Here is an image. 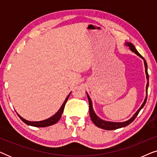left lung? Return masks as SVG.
Listing matches in <instances>:
<instances>
[{
	"instance_id": "obj_1",
	"label": "left lung",
	"mask_w": 157,
	"mask_h": 157,
	"mask_svg": "<svg viewBox=\"0 0 157 157\" xmlns=\"http://www.w3.org/2000/svg\"><path fill=\"white\" fill-rule=\"evenodd\" d=\"M126 45L129 46L130 49L133 51V52H134L136 55H138L139 57H141V59H144V62L145 68H146V74H147V79L149 80V74H148V71H147V61H145V59H144V57L142 56H141L140 53H139L138 51H137L136 49L135 48L134 45H133L132 44H131V43H126ZM148 86H149V82H147V96H146L144 101L142 105H141V106L139 109V110L137 111L136 113H135V114L133 116V117L131 118L129 120H128V121H124V122H121V123H116V122L105 121H103L102 119H99V118H98L97 116L95 114V113H94V111L93 110V107H92L91 100V98H90L89 96L87 94V97H88V99H89V114H90V117H91L92 121L94 122V124H95L96 126H98V127H99L101 128H103V129H105V130H114V129H117V128L125 127V126H128V124H130L132 121H134V120L136 119L137 115L139 114V111H140L141 109H142L144 106L146 102H147V99Z\"/></svg>"
}]
</instances>
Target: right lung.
<instances>
[{"instance_id":"obj_1","label":"right lung","mask_w":157,"mask_h":157,"mask_svg":"<svg viewBox=\"0 0 157 157\" xmlns=\"http://www.w3.org/2000/svg\"><path fill=\"white\" fill-rule=\"evenodd\" d=\"M70 94H71V93L69 94V95L66 97L65 101L63 102V105H62L59 110L58 111V112L56 113L55 115H53V117H51V118H49V119H48L44 120V121H27V120L24 119L23 118L21 117V116H19L18 114V116L19 117V118H20V119L22 120L23 122H24L25 124H26L27 125H29V126H36V127H46V126L53 125V124H55L56 123H57V122L59 121V119H61L62 113H63V111L64 107H65V105L66 104V102H67L68 98V97H69Z\"/></svg>"}]
</instances>
